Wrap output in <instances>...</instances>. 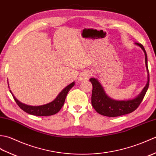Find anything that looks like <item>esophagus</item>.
<instances>
[{
    "label": "esophagus",
    "instance_id": "34e87169",
    "mask_svg": "<svg viewBox=\"0 0 156 156\" xmlns=\"http://www.w3.org/2000/svg\"><path fill=\"white\" fill-rule=\"evenodd\" d=\"M90 76V74L88 72H84L82 73L81 76H80V80H87L89 78V76Z\"/></svg>",
    "mask_w": 156,
    "mask_h": 156
}]
</instances>
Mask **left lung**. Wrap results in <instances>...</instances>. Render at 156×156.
Segmentation results:
<instances>
[{"mask_svg":"<svg viewBox=\"0 0 156 156\" xmlns=\"http://www.w3.org/2000/svg\"><path fill=\"white\" fill-rule=\"evenodd\" d=\"M135 44L140 46L145 53V64H146L148 72V81L146 86L144 87L140 94L135 98L128 101H115L109 98L106 94L102 86L97 79L94 78H90V81L92 84L91 102L92 107L98 113L109 117H119V116L129 114L136 110L143 101L148 89L149 84H150V74H149L147 67V56L143 45L139 43H135Z\"/></svg>","mask_w":156,"mask_h":156,"instance_id":"obj_1","label":"left lung"}]
</instances>
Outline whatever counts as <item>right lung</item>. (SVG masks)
I'll return each instance as SVG.
<instances>
[{
    "label": "right lung",
    "instance_id": "add662e5",
    "mask_svg": "<svg viewBox=\"0 0 156 156\" xmlns=\"http://www.w3.org/2000/svg\"><path fill=\"white\" fill-rule=\"evenodd\" d=\"M74 85V82H72L70 84L67 86V87H66L64 90L58 94V97H56V98L54 101L49 102L48 104L41 106H36V107L21 103V102H19L17 99L14 97V95L12 93L11 94L13 98L15 99L16 103L17 104L19 107L25 112H27V113L30 115L35 116H41H41H50L56 114L62 108L63 105L64 104L65 99L66 96H67V94Z\"/></svg>",
    "mask_w": 156,
    "mask_h": 156
}]
</instances>
